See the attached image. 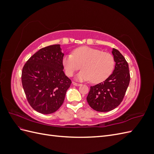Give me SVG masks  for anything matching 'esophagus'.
I'll list each match as a JSON object with an SVG mask.
<instances>
[{"label":"esophagus","mask_w":154,"mask_h":154,"mask_svg":"<svg viewBox=\"0 0 154 154\" xmlns=\"http://www.w3.org/2000/svg\"><path fill=\"white\" fill-rule=\"evenodd\" d=\"M72 84L74 85H75V86H80L82 85L81 83H76L75 82H72Z\"/></svg>","instance_id":"1"}]
</instances>
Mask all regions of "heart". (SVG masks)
<instances>
[{
	"mask_svg": "<svg viewBox=\"0 0 154 154\" xmlns=\"http://www.w3.org/2000/svg\"><path fill=\"white\" fill-rule=\"evenodd\" d=\"M62 63L67 76H72L82 66L83 70L77 75L78 80H90L96 83L105 80L110 75L115 61L109 53L82 46L73 50L72 54L65 56Z\"/></svg>",
	"mask_w": 154,
	"mask_h": 154,
	"instance_id": "b5f03b06",
	"label": "heart"
}]
</instances>
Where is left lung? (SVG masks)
Listing matches in <instances>:
<instances>
[{
    "mask_svg": "<svg viewBox=\"0 0 154 154\" xmlns=\"http://www.w3.org/2000/svg\"><path fill=\"white\" fill-rule=\"evenodd\" d=\"M116 62L112 74L103 82L91 86L87 101L92 109L98 112H109L123 101L128 87L130 75L128 64L117 49L113 48Z\"/></svg>",
    "mask_w": 154,
    "mask_h": 154,
    "instance_id": "8db88e82",
    "label": "left lung"
}]
</instances>
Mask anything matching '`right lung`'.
<instances>
[{
  "label": "right lung",
  "instance_id": "1",
  "mask_svg": "<svg viewBox=\"0 0 154 154\" xmlns=\"http://www.w3.org/2000/svg\"><path fill=\"white\" fill-rule=\"evenodd\" d=\"M59 44L40 49L22 68V83L32 109L44 114H52L63 103L71 80L63 72Z\"/></svg>",
  "mask_w": 154,
  "mask_h": 154
}]
</instances>
